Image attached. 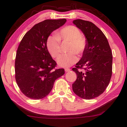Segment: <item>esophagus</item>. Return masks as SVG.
<instances>
[{
  "label": "esophagus",
  "instance_id": "34e87169",
  "mask_svg": "<svg viewBox=\"0 0 127 127\" xmlns=\"http://www.w3.org/2000/svg\"><path fill=\"white\" fill-rule=\"evenodd\" d=\"M69 71H70V69L67 68H65V72H69Z\"/></svg>",
  "mask_w": 127,
  "mask_h": 127
}]
</instances>
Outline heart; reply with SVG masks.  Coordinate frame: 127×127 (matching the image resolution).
<instances>
[{"mask_svg":"<svg viewBox=\"0 0 127 127\" xmlns=\"http://www.w3.org/2000/svg\"><path fill=\"white\" fill-rule=\"evenodd\" d=\"M59 41L69 42L67 54L60 55L57 59V63L63 67H69L76 63L78 58L76 55L82 54L86 47V42L82 36L81 31L73 26L63 27L54 36H49L46 40L48 50L53 58H57L61 52Z\"/></svg>","mask_w":127,"mask_h":127,"instance_id":"1","label":"heart"}]
</instances>
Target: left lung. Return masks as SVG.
<instances>
[{"label": "left lung", "instance_id": "left-lung-1", "mask_svg": "<svg viewBox=\"0 0 127 127\" xmlns=\"http://www.w3.org/2000/svg\"><path fill=\"white\" fill-rule=\"evenodd\" d=\"M73 23L85 35L86 47L76 68L72 69L77 74L72 89L79 97L92 99L101 95L109 84L112 75V52L106 36L93 23L81 19ZM83 67L84 71H79L78 69Z\"/></svg>", "mask_w": 127, "mask_h": 127}]
</instances>
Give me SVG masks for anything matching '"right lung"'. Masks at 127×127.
I'll return each mask as SVG.
<instances>
[{"label": "right lung", "mask_w": 127, "mask_h": 127, "mask_svg": "<svg viewBox=\"0 0 127 127\" xmlns=\"http://www.w3.org/2000/svg\"><path fill=\"white\" fill-rule=\"evenodd\" d=\"M65 19L46 20L35 25L23 36L17 49L15 77L21 92L35 100L50 93L55 80L64 74L63 68L55 69L46 46L52 32L65 24Z\"/></svg>", "instance_id": "add662e5"}]
</instances>
